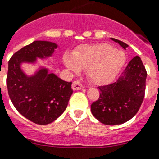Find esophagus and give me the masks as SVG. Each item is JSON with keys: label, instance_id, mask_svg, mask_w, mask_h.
<instances>
[{"label": "esophagus", "instance_id": "esophagus-1", "mask_svg": "<svg viewBox=\"0 0 159 159\" xmlns=\"http://www.w3.org/2000/svg\"><path fill=\"white\" fill-rule=\"evenodd\" d=\"M72 89H73L74 90L81 89H83V84H82L79 80H75L73 81V83H72Z\"/></svg>", "mask_w": 159, "mask_h": 159}]
</instances>
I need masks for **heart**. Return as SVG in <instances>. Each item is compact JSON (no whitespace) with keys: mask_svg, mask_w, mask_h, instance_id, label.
I'll return each instance as SVG.
<instances>
[{"mask_svg":"<svg viewBox=\"0 0 159 159\" xmlns=\"http://www.w3.org/2000/svg\"><path fill=\"white\" fill-rule=\"evenodd\" d=\"M125 54L107 43L86 45L66 54L64 62L73 71L86 68V74L94 84H102L112 80L125 62Z\"/></svg>","mask_w":159,"mask_h":159,"instance_id":"b5f03b06","label":"heart"}]
</instances>
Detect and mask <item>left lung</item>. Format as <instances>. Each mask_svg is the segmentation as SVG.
<instances>
[{
    "instance_id": "left-lung-1",
    "label": "left lung",
    "mask_w": 159,
    "mask_h": 159,
    "mask_svg": "<svg viewBox=\"0 0 159 159\" xmlns=\"http://www.w3.org/2000/svg\"><path fill=\"white\" fill-rule=\"evenodd\" d=\"M123 48L128 45L111 39ZM147 71L139 56L128 63L119 78L106 85L98 86L99 98L91 104V111L104 125H120L130 120L138 112L145 93Z\"/></svg>"
}]
</instances>
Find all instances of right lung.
Here are the masks:
<instances>
[{"instance_id":"1","label":"right lung","mask_w":159,"mask_h":159,"mask_svg":"<svg viewBox=\"0 0 159 159\" xmlns=\"http://www.w3.org/2000/svg\"><path fill=\"white\" fill-rule=\"evenodd\" d=\"M57 47L50 42L34 41L16 52L8 63L6 85L10 98L21 115L39 125L52 122L63 113L73 93L72 83L48 74L47 69L28 77L20 63L51 56Z\"/></svg>"}]
</instances>
